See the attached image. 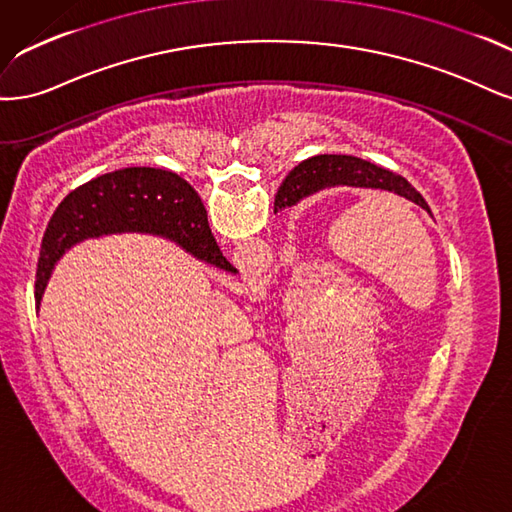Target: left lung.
Instances as JSON below:
<instances>
[{
    "mask_svg": "<svg viewBox=\"0 0 512 512\" xmlns=\"http://www.w3.org/2000/svg\"><path fill=\"white\" fill-rule=\"evenodd\" d=\"M351 185V187H372L393 191L406 200L427 208L423 195L412 187L406 178L393 174L385 168H378L370 161L359 157L340 155H317L295 166L278 189L274 212L300 202L302 197L325 187Z\"/></svg>",
    "mask_w": 512,
    "mask_h": 512,
    "instance_id": "1",
    "label": "left lung"
}]
</instances>
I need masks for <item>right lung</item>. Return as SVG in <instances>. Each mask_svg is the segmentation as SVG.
I'll return each mask as SVG.
<instances>
[{
  "mask_svg": "<svg viewBox=\"0 0 512 512\" xmlns=\"http://www.w3.org/2000/svg\"><path fill=\"white\" fill-rule=\"evenodd\" d=\"M117 232L168 236L197 259L234 270L210 234L200 195L185 178L157 168H123L74 189L53 212L40 246L36 302L40 304L46 280L65 249Z\"/></svg>",
  "mask_w": 512,
  "mask_h": 512,
  "instance_id": "obj_1",
  "label": "right lung"
}]
</instances>
